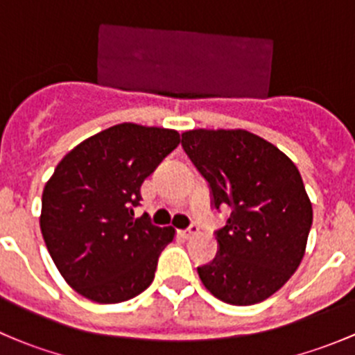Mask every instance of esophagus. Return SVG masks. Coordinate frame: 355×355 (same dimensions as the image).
<instances>
[{
	"label": "esophagus",
	"instance_id": "esophagus-1",
	"mask_svg": "<svg viewBox=\"0 0 355 355\" xmlns=\"http://www.w3.org/2000/svg\"><path fill=\"white\" fill-rule=\"evenodd\" d=\"M198 232H199V227L196 223H192L191 227L185 228V230H180V235L184 239H192L194 235H198Z\"/></svg>",
	"mask_w": 355,
	"mask_h": 355
}]
</instances>
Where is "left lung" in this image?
Segmentation results:
<instances>
[{
    "label": "left lung",
    "instance_id": "8db88e82",
    "mask_svg": "<svg viewBox=\"0 0 355 355\" xmlns=\"http://www.w3.org/2000/svg\"><path fill=\"white\" fill-rule=\"evenodd\" d=\"M182 148L209 184L216 209L230 206L216 232L220 254L198 268L202 285L232 306L278 292L306 254L313 206L293 161L242 128H194Z\"/></svg>",
    "mask_w": 355,
    "mask_h": 355
}]
</instances>
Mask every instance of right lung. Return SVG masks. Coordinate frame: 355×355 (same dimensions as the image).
<instances>
[{
	"label": "right lung",
	"instance_id": "add662e5",
	"mask_svg": "<svg viewBox=\"0 0 355 355\" xmlns=\"http://www.w3.org/2000/svg\"><path fill=\"white\" fill-rule=\"evenodd\" d=\"M180 144L177 130L118 123L65 155L42 191L41 232L65 282L85 299L118 304L151 285L175 228L134 218L141 187Z\"/></svg>",
	"mask_w": 355,
	"mask_h": 355
}]
</instances>
